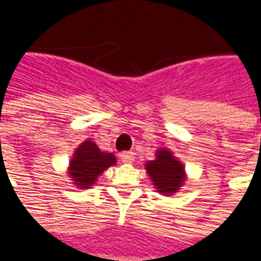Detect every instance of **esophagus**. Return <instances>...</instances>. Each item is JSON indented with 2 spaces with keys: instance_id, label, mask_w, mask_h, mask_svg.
<instances>
[{
  "instance_id": "34e87169",
  "label": "esophagus",
  "mask_w": 261,
  "mask_h": 261,
  "mask_svg": "<svg viewBox=\"0 0 261 261\" xmlns=\"http://www.w3.org/2000/svg\"><path fill=\"white\" fill-rule=\"evenodd\" d=\"M119 157H121L122 163H132L135 160V153L134 151H122Z\"/></svg>"
}]
</instances>
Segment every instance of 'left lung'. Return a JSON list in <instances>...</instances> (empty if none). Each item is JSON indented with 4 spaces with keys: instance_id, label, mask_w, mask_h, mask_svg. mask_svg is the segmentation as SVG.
Segmentation results:
<instances>
[{
    "instance_id": "8db88e82",
    "label": "left lung",
    "mask_w": 261,
    "mask_h": 261,
    "mask_svg": "<svg viewBox=\"0 0 261 261\" xmlns=\"http://www.w3.org/2000/svg\"><path fill=\"white\" fill-rule=\"evenodd\" d=\"M146 170L154 182L157 191L170 195L177 193L184 181V167L166 149L157 150L156 159L146 163Z\"/></svg>"
}]
</instances>
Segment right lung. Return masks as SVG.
<instances>
[{"label":"right lung","instance_id":"add662e5","mask_svg":"<svg viewBox=\"0 0 261 261\" xmlns=\"http://www.w3.org/2000/svg\"><path fill=\"white\" fill-rule=\"evenodd\" d=\"M115 163L116 159L112 153L101 151L94 142L86 140L75 149L74 157L70 162V175L75 186L88 188L98 175Z\"/></svg>","mask_w":261,"mask_h":261}]
</instances>
